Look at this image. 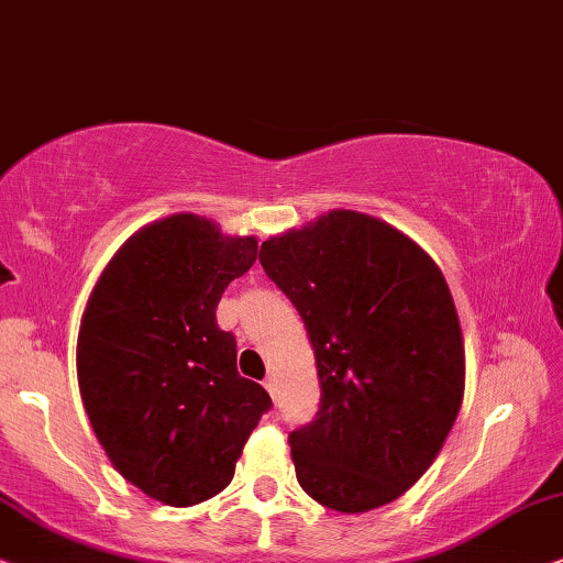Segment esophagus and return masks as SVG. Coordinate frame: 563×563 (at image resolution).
<instances>
[{
	"mask_svg": "<svg viewBox=\"0 0 563 563\" xmlns=\"http://www.w3.org/2000/svg\"><path fill=\"white\" fill-rule=\"evenodd\" d=\"M265 388H267V394L275 399V394H277V380H275V376H267V378H265Z\"/></svg>",
	"mask_w": 563,
	"mask_h": 563,
	"instance_id": "34e87169",
	"label": "esophagus"
}]
</instances>
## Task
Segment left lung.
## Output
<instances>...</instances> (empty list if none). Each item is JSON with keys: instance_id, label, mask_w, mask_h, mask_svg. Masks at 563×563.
<instances>
[{"instance_id": "obj_1", "label": "left lung", "mask_w": 563, "mask_h": 563, "mask_svg": "<svg viewBox=\"0 0 563 563\" xmlns=\"http://www.w3.org/2000/svg\"><path fill=\"white\" fill-rule=\"evenodd\" d=\"M260 262L309 329L317 419L290 432L298 484L336 512L399 499L438 459L466 388L451 288L376 216L334 208L262 242Z\"/></svg>"}]
</instances>
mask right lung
<instances>
[{"label": "right lung", "mask_w": 563, "mask_h": 563, "mask_svg": "<svg viewBox=\"0 0 563 563\" xmlns=\"http://www.w3.org/2000/svg\"><path fill=\"white\" fill-rule=\"evenodd\" d=\"M257 260V236L175 213L141 227L97 277L77 342L89 424L146 497L190 507L234 478L269 396L236 371L216 306Z\"/></svg>", "instance_id": "1"}]
</instances>
